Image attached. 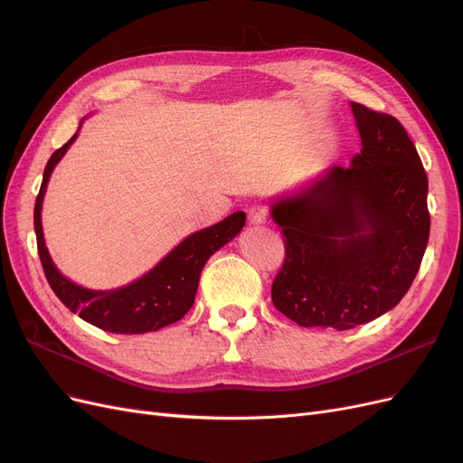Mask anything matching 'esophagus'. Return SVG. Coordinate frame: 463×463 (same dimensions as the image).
<instances>
[{"label": "esophagus", "instance_id": "esophagus-1", "mask_svg": "<svg viewBox=\"0 0 463 463\" xmlns=\"http://www.w3.org/2000/svg\"><path fill=\"white\" fill-rule=\"evenodd\" d=\"M266 220H269V208L264 204H253L249 208V222L253 226H260V223H266Z\"/></svg>", "mask_w": 463, "mask_h": 463}]
</instances>
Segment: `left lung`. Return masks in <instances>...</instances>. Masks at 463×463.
I'll return each mask as SVG.
<instances>
[{
	"label": "left lung",
	"mask_w": 463,
	"mask_h": 463,
	"mask_svg": "<svg viewBox=\"0 0 463 463\" xmlns=\"http://www.w3.org/2000/svg\"><path fill=\"white\" fill-rule=\"evenodd\" d=\"M361 152L272 206L286 259L272 303L299 326L349 330L394 309L421 266L429 179L403 125L352 102Z\"/></svg>",
	"instance_id": "left-lung-1"
}]
</instances>
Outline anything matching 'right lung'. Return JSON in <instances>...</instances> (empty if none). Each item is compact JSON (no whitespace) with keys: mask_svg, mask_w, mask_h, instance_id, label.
<instances>
[{"mask_svg":"<svg viewBox=\"0 0 463 463\" xmlns=\"http://www.w3.org/2000/svg\"><path fill=\"white\" fill-rule=\"evenodd\" d=\"M75 138L77 133L50 156L34 204L38 255L50 288L69 311L79 313L82 320L90 322L96 328L114 334L154 332L184 318L194 303L203 266L220 247L232 241L243 230L245 213H233L214 226L189 235L148 274L129 286L114 291H92L80 288L69 282L53 266L44 243L40 220L42 199H44L50 174Z\"/></svg>","mask_w":463,"mask_h":463,"instance_id":"1","label":"right lung"}]
</instances>
